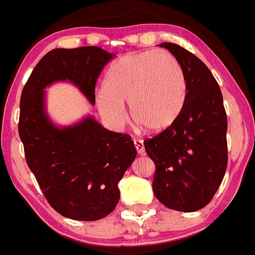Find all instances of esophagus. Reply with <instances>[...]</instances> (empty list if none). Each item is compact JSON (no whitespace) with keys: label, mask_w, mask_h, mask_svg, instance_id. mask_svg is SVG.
<instances>
[{"label":"esophagus","mask_w":255,"mask_h":255,"mask_svg":"<svg viewBox=\"0 0 255 255\" xmlns=\"http://www.w3.org/2000/svg\"><path fill=\"white\" fill-rule=\"evenodd\" d=\"M133 145H135V148H136V151H137L138 155H141V156L145 155V146H143L142 141L135 138V140H133Z\"/></svg>","instance_id":"obj_1"}]
</instances>
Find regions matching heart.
Wrapping results in <instances>:
<instances>
[{"label": "heart", "instance_id": "1", "mask_svg": "<svg viewBox=\"0 0 255 255\" xmlns=\"http://www.w3.org/2000/svg\"><path fill=\"white\" fill-rule=\"evenodd\" d=\"M187 99V83L178 60L166 50L128 53L108 69L97 105L113 127L132 120L150 132H162L180 118Z\"/></svg>", "mask_w": 255, "mask_h": 255}]
</instances>
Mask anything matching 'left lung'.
<instances>
[{"label": "left lung", "instance_id": "left-lung-1", "mask_svg": "<svg viewBox=\"0 0 255 255\" xmlns=\"http://www.w3.org/2000/svg\"><path fill=\"white\" fill-rule=\"evenodd\" d=\"M181 64L187 99L177 122L143 141L156 166L152 190L166 207L195 212L218 190L228 162L223 97L207 65L175 43H161Z\"/></svg>", "mask_w": 255, "mask_h": 255}]
</instances>
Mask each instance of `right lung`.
<instances>
[{
	"label": "right lung",
	"mask_w": 255,
	"mask_h": 255,
	"mask_svg": "<svg viewBox=\"0 0 255 255\" xmlns=\"http://www.w3.org/2000/svg\"><path fill=\"white\" fill-rule=\"evenodd\" d=\"M114 57L99 47L55 48L29 75L19 102L24 156L48 203L62 216L97 221L119 202L118 183L136 157L131 136L103 128L93 117L55 127L45 113L44 88L69 80L95 104V83Z\"/></svg>",
	"instance_id": "right-lung-1"
}]
</instances>
